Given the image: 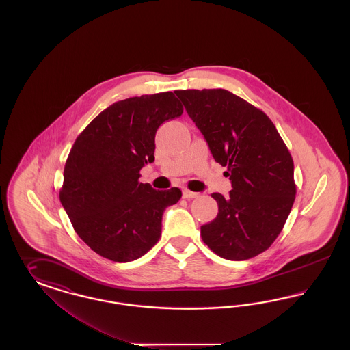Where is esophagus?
<instances>
[{
	"instance_id": "1",
	"label": "esophagus",
	"mask_w": 350,
	"mask_h": 350,
	"mask_svg": "<svg viewBox=\"0 0 350 350\" xmlns=\"http://www.w3.org/2000/svg\"><path fill=\"white\" fill-rule=\"evenodd\" d=\"M183 197L186 198V200H193V198L198 197V193H194V191H190V190L185 189L183 191Z\"/></svg>"
}]
</instances>
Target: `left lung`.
Returning <instances> with one entry per match:
<instances>
[{"mask_svg": "<svg viewBox=\"0 0 350 350\" xmlns=\"http://www.w3.org/2000/svg\"><path fill=\"white\" fill-rule=\"evenodd\" d=\"M174 93L232 183L230 197L211 194L219 213L200 227L202 240L226 260L262 253L282 231L297 194L294 161L281 135L264 111L228 90Z\"/></svg>", "mask_w": 350, "mask_h": 350, "instance_id": "obj_1", "label": "left lung"}]
</instances>
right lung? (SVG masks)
<instances>
[{
	"mask_svg": "<svg viewBox=\"0 0 350 350\" xmlns=\"http://www.w3.org/2000/svg\"><path fill=\"white\" fill-rule=\"evenodd\" d=\"M183 113L172 92L133 97L105 109L77 136L59 196L75 231L102 257L129 262L159 241L164 210L183 193L139 183V172L154 160L157 129Z\"/></svg>",
	"mask_w": 350,
	"mask_h": 350,
	"instance_id": "1",
	"label": "right lung"
}]
</instances>
